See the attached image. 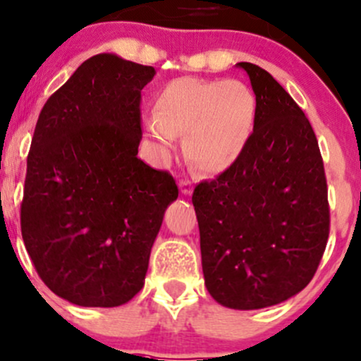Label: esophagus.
I'll return each mask as SVG.
<instances>
[{
	"label": "esophagus",
	"instance_id": "34e87169",
	"mask_svg": "<svg viewBox=\"0 0 361 361\" xmlns=\"http://www.w3.org/2000/svg\"><path fill=\"white\" fill-rule=\"evenodd\" d=\"M179 189H180V192L184 194V196H190V194H192V190H194V185L189 179H182V180H179Z\"/></svg>",
	"mask_w": 361,
	"mask_h": 361
}]
</instances>
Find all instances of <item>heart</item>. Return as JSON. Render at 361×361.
Segmentation results:
<instances>
[{"label":"heart","instance_id":"1","mask_svg":"<svg viewBox=\"0 0 361 361\" xmlns=\"http://www.w3.org/2000/svg\"><path fill=\"white\" fill-rule=\"evenodd\" d=\"M145 133L162 154L184 137V154L201 172L228 169L247 145L257 114L253 91L241 80L173 79L155 97Z\"/></svg>","mask_w":361,"mask_h":361}]
</instances>
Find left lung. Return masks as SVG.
Segmentation results:
<instances>
[{"mask_svg":"<svg viewBox=\"0 0 361 361\" xmlns=\"http://www.w3.org/2000/svg\"><path fill=\"white\" fill-rule=\"evenodd\" d=\"M257 99L238 159L192 194L207 292L224 307L281 304L314 277L329 235L324 165L311 123L265 69L236 63Z\"/></svg>","mask_w":361,"mask_h":361,"instance_id":"left-lung-1","label":"left lung"}]
</instances>
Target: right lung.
Wrapping results in <instances>:
<instances>
[{
    "label": "right lung",
    "mask_w": 361,
    "mask_h": 361,
    "mask_svg": "<svg viewBox=\"0 0 361 361\" xmlns=\"http://www.w3.org/2000/svg\"><path fill=\"white\" fill-rule=\"evenodd\" d=\"M155 69L97 54L47 99L27 159L21 236L59 298L116 307L142 290L167 206L169 172L138 159L140 99Z\"/></svg>",
    "instance_id": "obj_1"
}]
</instances>
